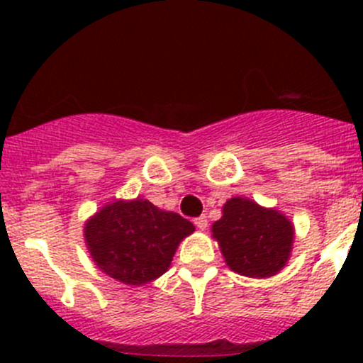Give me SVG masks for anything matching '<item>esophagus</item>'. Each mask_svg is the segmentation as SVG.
Instances as JSON below:
<instances>
[{"instance_id": "34e87169", "label": "esophagus", "mask_w": 363, "mask_h": 363, "mask_svg": "<svg viewBox=\"0 0 363 363\" xmlns=\"http://www.w3.org/2000/svg\"><path fill=\"white\" fill-rule=\"evenodd\" d=\"M195 225L199 230H205L207 228V218H205V216H200V218L195 219Z\"/></svg>"}]
</instances>
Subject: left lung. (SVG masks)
<instances>
[{"mask_svg":"<svg viewBox=\"0 0 363 363\" xmlns=\"http://www.w3.org/2000/svg\"><path fill=\"white\" fill-rule=\"evenodd\" d=\"M294 225L276 208L259 207L242 196L223 205L221 219L212 225L225 262L233 272L246 277H270L290 258Z\"/></svg>","mask_w":363,"mask_h":363,"instance_id":"8db88e82","label":"left lung"}]
</instances>
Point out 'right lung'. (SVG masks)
Listing matches in <instances>:
<instances>
[{
    "instance_id": "right-lung-1",
    "label": "right lung",
    "mask_w": 363,
    "mask_h": 363,
    "mask_svg": "<svg viewBox=\"0 0 363 363\" xmlns=\"http://www.w3.org/2000/svg\"><path fill=\"white\" fill-rule=\"evenodd\" d=\"M195 226L149 200H116L84 226L87 250L98 269L116 281L142 286L163 276L175 250Z\"/></svg>"
}]
</instances>
